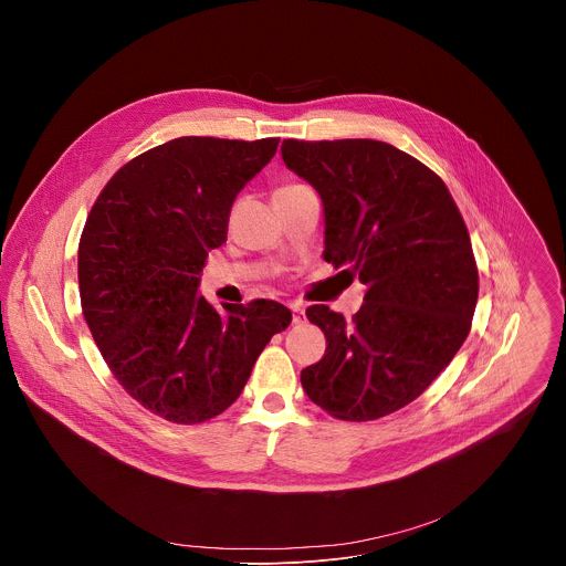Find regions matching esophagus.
I'll return each mask as SVG.
<instances>
[{
  "mask_svg": "<svg viewBox=\"0 0 566 566\" xmlns=\"http://www.w3.org/2000/svg\"><path fill=\"white\" fill-rule=\"evenodd\" d=\"M291 319H293V325H300V322L304 319V308L300 304H291Z\"/></svg>",
  "mask_w": 566,
  "mask_h": 566,
  "instance_id": "esophagus-1",
  "label": "esophagus"
}]
</instances>
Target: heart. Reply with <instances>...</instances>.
I'll use <instances>...</instances> for the list:
<instances>
[{
  "mask_svg": "<svg viewBox=\"0 0 566 566\" xmlns=\"http://www.w3.org/2000/svg\"><path fill=\"white\" fill-rule=\"evenodd\" d=\"M289 188H295V186H284V188H280V190H289Z\"/></svg>",
  "mask_w": 566,
  "mask_h": 566,
  "instance_id": "heart-1",
  "label": "heart"
}]
</instances>
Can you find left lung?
Here are the masks:
<instances>
[{"instance_id": "left-lung-1", "label": "left lung", "mask_w": 566, "mask_h": 566, "mask_svg": "<svg viewBox=\"0 0 566 566\" xmlns=\"http://www.w3.org/2000/svg\"><path fill=\"white\" fill-rule=\"evenodd\" d=\"M282 160L322 199L325 260L367 286L352 322L306 308L327 352L302 369V389L343 421L406 408L470 332L479 275L468 228L446 184L389 143L289 138Z\"/></svg>"}]
</instances>
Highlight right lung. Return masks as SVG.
<instances>
[{"label":"right lung","mask_w":566,"mask_h":566,"mask_svg":"<svg viewBox=\"0 0 566 566\" xmlns=\"http://www.w3.org/2000/svg\"><path fill=\"white\" fill-rule=\"evenodd\" d=\"M280 138L184 136L147 149L101 192L77 249L80 302L123 389L172 423H203L239 398L269 340L291 325L271 300L221 304L201 293L234 197Z\"/></svg>","instance_id":"1"}]
</instances>
